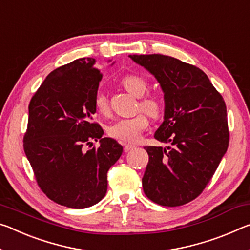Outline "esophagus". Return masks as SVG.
<instances>
[{
    "label": "esophagus",
    "instance_id": "34e87169",
    "mask_svg": "<svg viewBox=\"0 0 250 250\" xmlns=\"http://www.w3.org/2000/svg\"><path fill=\"white\" fill-rule=\"evenodd\" d=\"M133 148H136V146H134V145H131V144H125V151H129V150H131Z\"/></svg>",
    "mask_w": 250,
    "mask_h": 250
}]
</instances>
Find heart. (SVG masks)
<instances>
[{"instance_id":"heart-1","label":"heart","mask_w":250,"mask_h":250,"mask_svg":"<svg viewBox=\"0 0 250 250\" xmlns=\"http://www.w3.org/2000/svg\"><path fill=\"white\" fill-rule=\"evenodd\" d=\"M121 85L137 98L144 97L149 90V83L144 77L138 74H128L121 79ZM94 106L100 114L108 116L110 105L108 98L104 93L98 92L94 97ZM141 109L153 119L159 118L164 112V104L159 98L146 96L140 100ZM149 120L145 113H139L136 117L128 119H119L111 124L106 132L113 139L121 142H136L141 136V132L148 128Z\"/></svg>"}]
</instances>
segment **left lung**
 Masks as SVG:
<instances>
[{
    "mask_svg": "<svg viewBox=\"0 0 250 250\" xmlns=\"http://www.w3.org/2000/svg\"><path fill=\"white\" fill-rule=\"evenodd\" d=\"M164 91V122L154 133L169 146H145L149 154L142 187L165 207L188 204L200 195L229 145L227 109L207 74L162 54H133Z\"/></svg>",
    "mask_w": 250,
    "mask_h": 250,
    "instance_id": "1",
    "label": "left lung"
}]
</instances>
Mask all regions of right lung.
I'll use <instances>...</instances> for the list:
<instances>
[{"label":"right lung","mask_w":250,"mask_h":250,"mask_svg":"<svg viewBox=\"0 0 250 250\" xmlns=\"http://www.w3.org/2000/svg\"><path fill=\"white\" fill-rule=\"evenodd\" d=\"M94 64V59L81 58L47 75L30 101L23 138L39 187L54 203L74 209L91 207L105 196L106 173L124 151L91 121L102 79ZM92 140L101 146L85 152Z\"/></svg>","instance_id":"add662e5"}]
</instances>
